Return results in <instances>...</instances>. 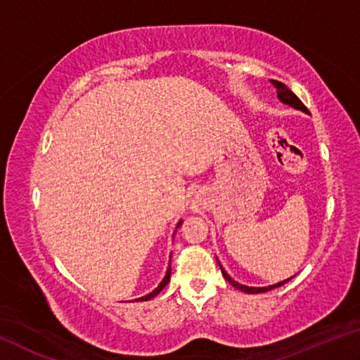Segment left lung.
<instances>
[{
    "label": "left lung",
    "mask_w": 360,
    "mask_h": 360,
    "mask_svg": "<svg viewBox=\"0 0 360 360\" xmlns=\"http://www.w3.org/2000/svg\"><path fill=\"white\" fill-rule=\"evenodd\" d=\"M271 84L275 85V87H276L278 98H279V101L283 103V105L294 108V109H297V111H302V112H304V114H309V112H308V109H307V106H304L303 103L297 98V95H295L294 92H292V90H289L288 87H285V85H284L283 82L271 81ZM219 265H221V264H219ZM221 271H222L224 278L227 279V281H229L231 285H233V288H236V289L241 290V292H246V294H260V292H268V290H271V289H275V288H279V285L285 284V283L289 281V279L294 278V276H290V278H288V279H284V281H279V283H276V284H271V285H265V288H251V285L240 284V283H236L235 279H231L229 273L225 271L224 268H222V265H221Z\"/></svg>",
    "instance_id": "1"
}]
</instances>
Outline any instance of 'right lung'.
<instances>
[{"label": "right lung", "mask_w": 360, "mask_h": 360, "mask_svg": "<svg viewBox=\"0 0 360 360\" xmlns=\"http://www.w3.org/2000/svg\"><path fill=\"white\" fill-rule=\"evenodd\" d=\"M181 224H182V221H179V222H178V225H176V229H179V227H181ZM174 231H176V230H174ZM169 262H172V257H169ZM169 278H172V265H168V270H167V273H165V276H163L162 283L158 284L157 288L150 292V294L136 298V302H146V300H150V298H154L157 294H160V292L163 290V288H165V285L169 283Z\"/></svg>", "instance_id": "add662e5"}]
</instances>
